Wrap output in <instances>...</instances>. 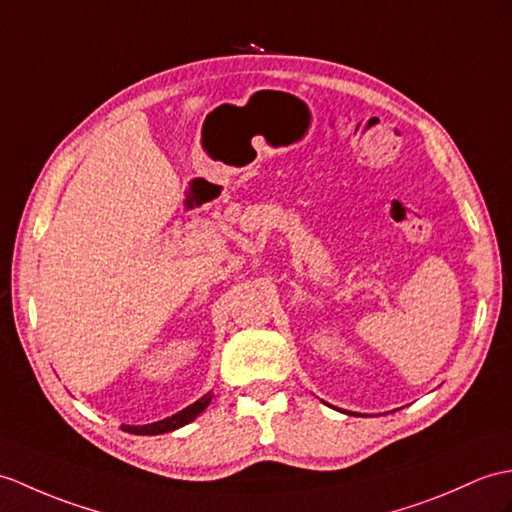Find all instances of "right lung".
<instances>
[{"mask_svg":"<svg viewBox=\"0 0 512 512\" xmlns=\"http://www.w3.org/2000/svg\"><path fill=\"white\" fill-rule=\"evenodd\" d=\"M213 399V392H207L205 397H200L198 401H194L192 406H187L185 410L172 414V417L157 421V423H150V425H122L124 432L130 434H141V436H154V434H165V432H174L178 427H183L187 423H192L198 414L209 406V401Z\"/></svg>","mask_w":512,"mask_h":512,"instance_id":"1","label":"right lung"}]
</instances>
